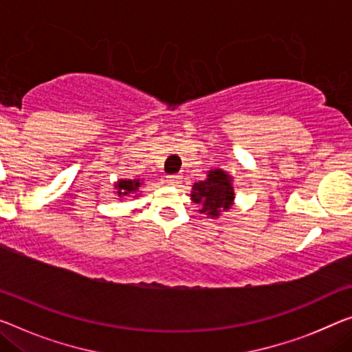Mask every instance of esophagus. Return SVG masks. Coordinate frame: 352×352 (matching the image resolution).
Instances as JSON below:
<instances>
[{
	"mask_svg": "<svg viewBox=\"0 0 352 352\" xmlns=\"http://www.w3.org/2000/svg\"><path fill=\"white\" fill-rule=\"evenodd\" d=\"M166 182H168V186H171V187H177L182 182V176L181 175H171V176L166 177Z\"/></svg>",
	"mask_w": 352,
	"mask_h": 352,
	"instance_id": "1",
	"label": "esophagus"
}]
</instances>
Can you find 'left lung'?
I'll use <instances>...</instances> for the list:
<instances>
[{"instance_id":"left-lung-1","label":"left lung","mask_w":352,"mask_h":352,"mask_svg":"<svg viewBox=\"0 0 352 352\" xmlns=\"http://www.w3.org/2000/svg\"><path fill=\"white\" fill-rule=\"evenodd\" d=\"M234 198L232 176L221 168L209 170L206 179L195 182L190 193L192 201L199 206V214H206L209 219H219L228 212Z\"/></svg>"}]
</instances>
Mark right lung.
<instances>
[{"label":"right lung","mask_w":352,"mask_h":352,"mask_svg":"<svg viewBox=\"0 0 352 352\" xmlns=\"http://www.w3.org/2000/svg\"><path fill=\"white\" fill-rule=\"evenodd\" d=\"M140 187H143V181L142 179H118L115 182V190H116V195L120 198H137L140 195Z\"/></svg>","instance_id":"right-lung-1"}]
</instances>
